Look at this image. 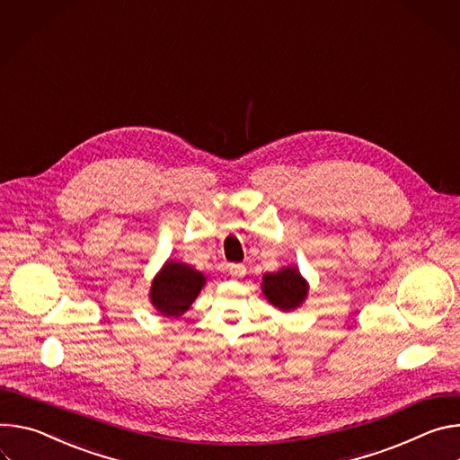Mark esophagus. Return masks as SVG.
Wrapping results in <instances>:
<instances>
[{
    "mask_svg": "<svg viewBox=\"0 0 460 460\" xmlns=\"http://www.w3.org/2000/svg\"><path fill=\"white\" fill-rule=\"evenodd\" d=\"M228 274L234 276V278H241L246 274V267L244 265H228Z\"/></svg>",
    "mask_w": 460,
    "mask_h": 460,
    "instance_id": "obj_1",
    "label": "esophagus"
}]
</instances>
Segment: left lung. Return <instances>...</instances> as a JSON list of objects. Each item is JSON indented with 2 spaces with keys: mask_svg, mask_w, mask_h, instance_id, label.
Listing matches in <instances>:
<instances>
[{
  "mask_svg": "<svg viewBox=\"0 0 460 460\" xmlns=\"http://www.w3.org/2000/svg\"><path fill=\"white\" fill-rule=\"evenodd\" d=\"M261 292L267 301L281 313H292L299 309L309 296V281L305 279L296 265L269 272L263 276Z\"/></svg>",
  "mask_w": 460,
  "mask_h": 460,
  "instance_id": "1",
  "label": "left lung"
}]
</instances>
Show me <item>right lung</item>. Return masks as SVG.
Segmentation results:
<instances>
[{
	"instance_id": "add662e5",
	"label": "right lung",
	"mask_w": 460,
	"mask_h": 460,
	"mask_svg": "<svg viewBox=\"0 0 460 460\" xmlns=\"http://www.w3.org/2000/svg\"><path fill=\"white\" fill-rule=\"evenodd\" d=\"M204 285L207 276L202 272L188 263L168 260L151 281L149 301L164 318H179L191 307Z\"/></svg>"
}]
</instances>
